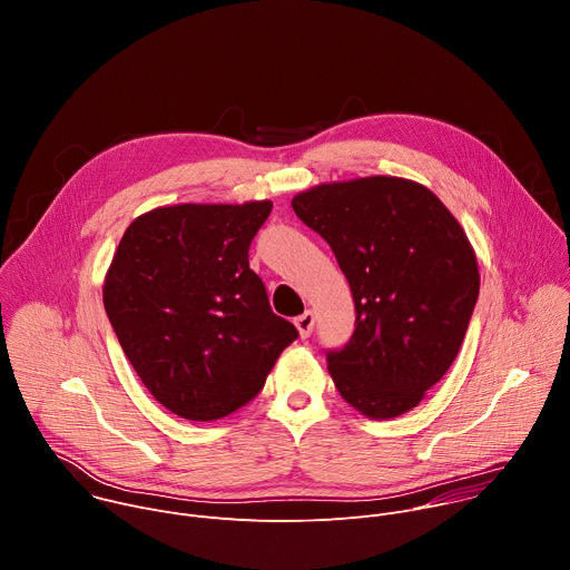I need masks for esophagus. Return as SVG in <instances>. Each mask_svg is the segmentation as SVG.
I'll return each mask as SVG.
<instances>
[{"label":"esophagus","mask_w":570,"mask_h":570,"mask_svg":"<svg viewBox=\"0 0 570 570\" xmlns=\"http://www.w3.org/2000/svg\"><path fill=\"white\" fill-rule=\"evenodd\" d=\"M313 324H315V315H313L311 311H304L302 315L295 317V327H297V332H299L302 338H308V336H311Z\"/></svg>","instance_id":"1"}]
</instances>
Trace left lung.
<instances>
[{"mask_svg": "<svg viewBox=\"0 0 570 570\" xmlns=\"http://www.w3.org/2000/svg\"><path fill=\"white\" fill-rule=\"evenodd\" d=\"M345 273L356 322L327 365L372 420L409 413L455 361L480 291L471 243L426 187L387 176L320 185L293 198Z\"/></svg>", "mask_w": 570, "mask_h": 570, "instance_id": "obj_1", "label": "left lung"}]
</instances>
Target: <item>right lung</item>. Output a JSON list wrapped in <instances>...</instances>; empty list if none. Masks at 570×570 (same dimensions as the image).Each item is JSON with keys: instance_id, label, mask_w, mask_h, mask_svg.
<instances>
[{"instance_id": "add662e5", "label": "right lung", "mask_w": 570, "mask_h": 570, "mask_svg": "<svg viewBox=\"0 0 570 570\" xmlns=\"http://www.w3.org/2000/svg\"><path fill=\"white\" fill-rule=\"evenodd\" d=\"M273 203L174 205L135 218L104 306L148 392L183 420L214 422L253 401L299 336L273 313L248 250Z\"/></svg>"}]
</instances>
